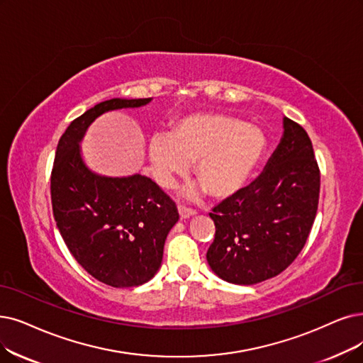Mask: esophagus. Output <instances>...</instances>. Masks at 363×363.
<instances>
[{
  "label": "esophagus",
  "instance_id": "esophagus-1",
  "mask_svg": "<svg viewBox=\"0 0 363 363\" xmlns=\"http://www.w3.org/2000/svg\"><path fill=\"white\" fill-rule=\"evenodd\" d=\"M196 211L194 208H187L184 206H179V214L182 219H189V217H192Z\"/></svg>",
  "mask_w": 363,
  "mask_h": 363
}]
</instances>
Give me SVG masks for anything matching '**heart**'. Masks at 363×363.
Masks as SVG:
<instances>
[{
	"label": "heart",
	"mask_w": 363,
	"mask_h": 363,
	"mask_svg": "<svg viewBox=\"0 0 363 363\" xmlns=\"http://www.w3.org/2000/svg\"><path fill=\"white\" fill-rule=\"evenodd\" d=\"M268 138L262 129L226 113H195L176 122L171 133L155 134L149 159L156 182L171 187L195 164L196 180L217 199L249 183L262 164Z\"/></svg>",
	"instance_id": "heart-1"
}]
</instances>
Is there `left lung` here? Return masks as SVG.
I'll list each match as a JSON object with an SVG mask.
<instances>
[{
	"mask_svg": "<svg viewBox=\"0 0 363 363\" xmlns=\"http://www.w3.org/2000/svg\"><path fill=\"white\" fill-rule=\"evenodd\" d=\"M283 128L262 174L210 213L216 235L207 260L228 283L256 284L275 277L294 262L310 235L320 169L306 129L289 118Z\"/></svg>",
	"mask_w": 363,
	"mask_h": 363,
	"instance_id": "1",
	"label": "left lung"
}]
</instances>
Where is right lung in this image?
<instances>
[{
    "label": "right lung",
    "mask_w": 363,
    "mask_h": 363,
    "mask_svg": "<svg viewBox=\"0 0 363 363\" xmlns=\"http://www.w3.org/2000/svg\"><path fill=\"white\" fill-rule=\"evenodd\" d=\"M150 99L113 98L96 104L69 123L56 147L50 176L56 226L77 262L111 287H134L153 277L179 211L176 202L141 174L104 177L92 172L79 143L98 116L146 106Z\"/></svg>",
    "instance_id": "add662e5"
}]
</instances>
